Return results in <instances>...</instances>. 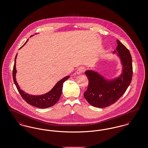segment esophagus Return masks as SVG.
Wrapping results in <instances>:
<instances>
[{"instance_id":"esophagus-1","label":"esophagus","mask_w":148,"mask_h":148,"mask_svg":"<svg viewBox=\"0 0 148 148\" xmlns=\"http://www.w3.org/2000/svg\"><path fill=\"white\" fill-rule=\"evenodd\" d=\"M85 71V67L83 66H81L79 68H78V69H77V74H80L83 73L84 71Z\"/></svg>"}]
</instances>
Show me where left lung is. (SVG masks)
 Returning a JSON list of instances; mask_svg holds the SVG:
<instances>
[{
  "instance_id": "1",
  "label": "left lung",
  "mask_w": 148,
  "mask_h": 148,
  "mask_svg": "<svg viewBox=\"0 0 148 148\" xmlns=\"http://www.w3.org/2000/svg\"><path fill=\"white\" fill-rule=\"evenodd\" d=\"M116 50L123 65L120 77L112 81L107 80L98 73L86 71L89 84L84 97L92 106L105 108L115 103L126 92L133 77L132 59L129 50L117 40Z\"/></svg>"
}]
</instances>
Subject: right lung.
I'll return each instance as SVG.
<instances>
[{
	"instance_id": "right-lung-1",
	"label": "right lung",
	"mask_w": 148,
	"mask_h": 148,
	"mask_svg": "<svg viewBox=\"0 0 148 148\" xmlns=\"http://www.w3.org/2000/svg\"><path fill=\"white\" fill-rule=\"evenodd\" d=\"M28 40V39L26 41V42L24 43V44L21 47V48L27 43ZM16 56H17V54L16 55L15 58V62H14L13 70V77L14 84L15 85L18 92L20 93L21 98L31 106H34L39 108H47L56 104L58 102V101L59 100L60 97L62 95L63 83L69 77V76H66L64 77L63 79H62V80H60V81H59L50 92L45 94H43L42 95H30L26 93L25 92L21 90L16 81L15 74H16V70L15 64H16Z\"/></svg>"
}]
</instances>
